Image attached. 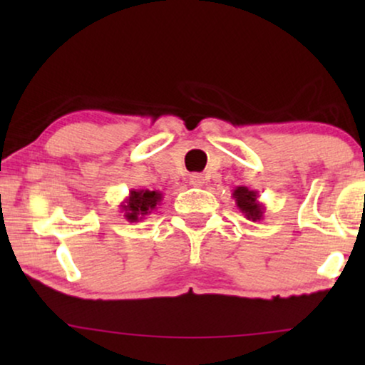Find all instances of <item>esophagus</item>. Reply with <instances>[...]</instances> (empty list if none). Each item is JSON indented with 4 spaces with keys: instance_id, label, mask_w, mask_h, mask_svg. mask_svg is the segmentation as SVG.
I'll use <instances>...</instances> for the list:
<instances>
[{
    "instance_id": "esophagus-1",
    "label": "esophagus",
    "mask_w": 365,
    "mask_h": 365,
    "mask_svg": "<svg viewBox=\"0 0 365 365\" xmlns=\"http://www.w3.org/2000/svg\"><path fill=\"white\" fill-rule=\"evenodd\" d=\"M189 181H191L192 186H196V187H201V186H204V181H206V179H204L202 174H199V173H194V174H191V176H189Z\"/></svg>"
}]
</instances>
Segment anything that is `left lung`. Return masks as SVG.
Returning <instances> with one entry per match:
<instances>
[{
    "label": "left lung",
    "instance_id": "1",
    "mask_svg": "<svg viewBox=\"0 0 365 365\" xmlns=\"http://www.w3.org/2000/svg\"><path fill=\"white\" fill-rule=\"evenodd\" d=\"M232 197L242 216L249 221H261L266 211V206L259 201V191L249 189L246 186H237L232 191Z\"/></svg>",
    "mask_w": 365,
    "mask_h": 365
}]
</instances>
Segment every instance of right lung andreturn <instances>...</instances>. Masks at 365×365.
Masks as SVG:
<instances>
[{
    "label": "right lung",
    "instance_id": "1",
    "mask_svg": "<svg viewBox=\"0 0 365 365\" xmlns=\"http://www.w3.org/2000/svg\"><path fill=\"white\" fill-rule=\"evenodd\" d=\"M161 191H149V189H131L129 196L121 202V212L129 222L143 221L148 214L156 211L159 202L163 201Z\"/></svg>",
    "mask_w": 365,
    "mask_h": 365
}]
</instances>
